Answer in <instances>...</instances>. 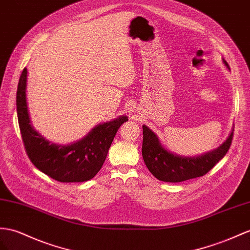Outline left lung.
I'll use <instances>...</instances> for the list:
<instances>
[{
	"instance_id": "left-lung-1",
	"label": "left lung",
	"mask_w": 250,
	"mask_h": 250,
	"mask_svg": "<svg viewBox=\"0 0 250 250\" xmlns=\"http://www.w3.org/2000/svg\"><path fill=\"white\" fill-rule=\"evenodd\" d=\"M223 62L229 69L227 62ZM143 133L142 153L146 168L157 180L167 183H180L206 174L226 155L233 136L232 130L216 149L197 156H183L166 149L156 134L145 125Z\"/></svg>"
}]
</instances>
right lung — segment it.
Masks as SVG:
<instances>
[{"instance_id": "1", "label": "right lung", "mask_w": 250, "mask_h": 250, "mask_svg": "<svg viewBox=\"0 0 250 250\" xmlns=\"http://www.w3.org/2000/svg\"><path fill=\"white\" fill-rule=\"evenodd\" d=\"M27 68L19 80L17 113L27 155L37 169L61 183H81L92 180L104 165L108 149L120 125L127 120L123 115L99 124L78 142L69 145L52 143L34 129L27 101Z\"/></svg>"}]
</instances>
